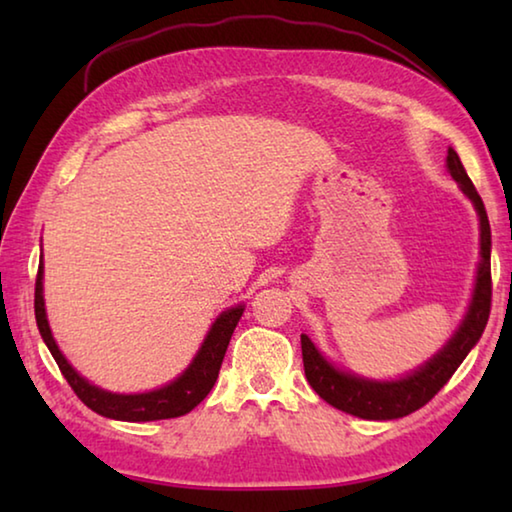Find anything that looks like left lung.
<instances>
[{"label":"left lung","instance_id":"1","mask_svg":"<svg viewBox=\"0 0 512 512\" xmlns=\"http://www.w3.org/2000/svg\"><path fill=\"white\" fill-rule=\"evenodd\" d=\"M447 169L452 178L461 185L463 194L470 198L481 225V262L476 271V284L472 293V302L467 307L463 323L458 325L452 339L438 354H433L424 366L413 370L411 375L393 381L363 379L352 372H343L329 363L307 334L300 336L302 343V363H305V375L309 386L323 397L334 409L357 415L363 420H395L404 418L413 411L422 409L440 388H443L456 368L461 366L476 343H479L485 325L490 316L492 302V277H490V221L479 192H476L470 176H467L461 158L454 149L447 151Z\"/></svg>","mask_w":512,"mask_h":512}]
</instances>
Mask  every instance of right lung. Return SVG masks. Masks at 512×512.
<instances>
[{"mask_svg":"<svg viewBox=\"0 0 512 512\" xmlns=\"http://www.w3.org/2000/svg\"><path fill=\"white\" fill-rule=\"evenodd\" d=\"M36 323L40 329L42 341L47 343L51 357L56 359L60 372L67 379V384L72 386V391L79 395V400L92 409L94 413L103 415V418L112 420H124V422H151V420H167L178 418L201 404L207 393L212 391L216 377H219L221 363L225 357V350L230 345V336L235 332L241 314H244V305L225 309L223 314L214 320L210 332H207L205 341L198 348L196 357L185 368L180 377H176L171 384L155 388L149 393H135V395H119L103 391V388L90 384L88 379L81 377L69 361L63 357V352L58 350V345L51 336L47 311H45V298H42V259L38 266L36 277Z\"/></svg>","mask_w":512,"mask_h":512,"instance_id":"1","label":"right lung"}]
</instances>
